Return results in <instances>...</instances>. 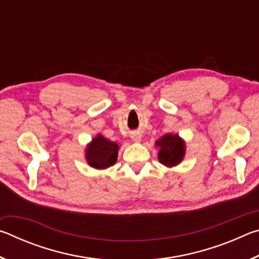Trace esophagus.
<instances>
[{"label": "esophagus", "mask_w": 259, "mask_h": 259, "mask_svg": "<svg viewBox=\"0 0 259 259\" xmlns=\"http://www.w3.org/2000/svg\"><path fill=\"white\" fill-rule=\"evenodd\" d=\"M131 139H133L135 143H139L140 140H142V136H140L138 133H134L131 135Z\"/></svg>", "instance_id": "obj_1"}]
</instances>
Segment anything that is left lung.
Here are the masks:
<instances>
[{
	"label": "left lung",
	"mask_w": 259,
	"mask_h": 259,
	"mask_svg": "<svg viewBox=\"0 0 259 259\" xmlns=\"http://www.w3.org/2000/svg\"><path fill=\"white\" fill-rule=\"evenodd\" d=\"M155 145L160 147L159 161L165 166L179 164L185 156V142L178 135L166 134L156 140Z\"/></svg>",
	"instance_id": "obj_1"
}]
</instances>
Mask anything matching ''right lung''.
<instances>
[{"mask_svg":"<svg viewBox=\"0 0 259 259\" xmlns=\"http://www.w3.org/2000/svg\"><path fill=\"white\" fill-rule=\"evenodd\" d=\"M117 153H119V145L116 143L98 135L87 146L85 159L88 164L95 169H106L115 163Z\"/></svg>","mask_w":259,"mask_h":259,"instance_id":"right-lung-1","label":"right lung"}]
</instances>
